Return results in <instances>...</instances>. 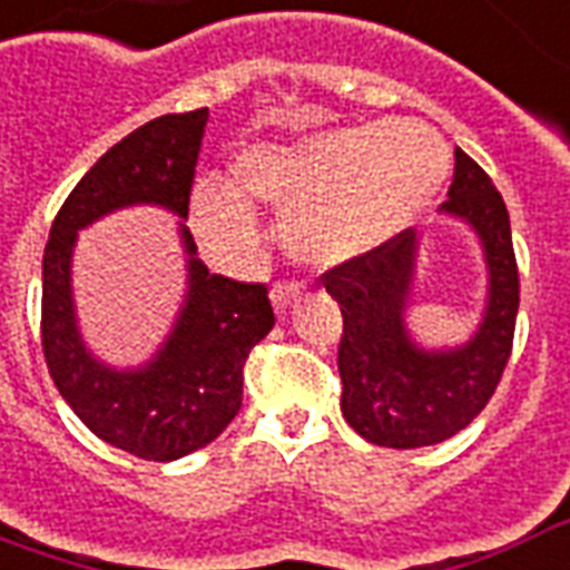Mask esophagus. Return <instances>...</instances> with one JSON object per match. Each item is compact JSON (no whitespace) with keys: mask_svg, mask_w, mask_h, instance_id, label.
Masks as SVG:
<instances>
[{"mask_svg":"<svg viewBox=\"0 0 570 570\" xmlns=\"http://www.w3.org/2000/svg\"><path fill=\"white\" fill-rule=\"evenodd\" d=\"M298 296V284L286 281V284H274L272 289V305L277 314H286V307L293 305V298Z\"/></svg>","mask_w":570,"mask_h":570,"instance_id":"34e87169","label":"esophagus"}]
</instances>
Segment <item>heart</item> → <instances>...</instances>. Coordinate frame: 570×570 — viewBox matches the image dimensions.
Listing matches in <instances>:
<instances>
[{
    "label": "heart",
    "mask_w": 570,
    "mask_h": 570,
    "mask_svg": "<svg viewBox=\"0 0 570 570\" xmlns=\"http://www.w3.org/2000/svg\"><path fill=\"white\" fill-rule=\"evenodd\" d=\"M450 175V147L423 120L341 126L289 141L244 147L232 178L193 184L189 214L217 256L256 242L253 199L284 208V242L314 265L353 263L411 229Z\"/></svg>",
    "instance_id": "b5f03b06"
}]
</instances>
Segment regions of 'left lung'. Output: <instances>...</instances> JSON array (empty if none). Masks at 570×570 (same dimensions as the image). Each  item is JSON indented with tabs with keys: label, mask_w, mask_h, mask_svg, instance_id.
<instances>
[{
	"label": "left lung",
	"mask_w": 570,
	"mask_h": 570,
	"mask_svg": "<svg viewBox=\"0 0 570 570\" xmlns=\"http://www.w3.org/2000/svg\"><path fill=\"white\" fill-rule=\"evenodd\" d=\"M450 199L441 214L474 229L487 263V307L459 347L429 350L404 323L420 235L404 229L381 250L323 274L341 305V411L365 441L392 450L441 444L487 407L513 347L520 274L504 199L483 168L456 147Z\"/></svg>",
	"instance_id": "obj_1"
}]
</instances>
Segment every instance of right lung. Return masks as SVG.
<instances>
[{
  "mask_svg": "<svg viewBox=\"0 0 570 570\" xmlns=\"http://www.w3.org/2000/svg\"><path fill=\"white\" fill-rule=\"evenodd\" d=\"M205 126L208 108L166 114L99 156L62 202L41 263V347L50 377L92 435L147 462L187 456L220 435L242 407L244 362L274 326L265 284L210 274L184 226ZM132 204H156L181 217L188 293L155 360L114 370L80 338L70 253L78 230Z\"/></svg>",
  "mask_w": 570,
  "mask_h": 570,
  "instance_id": "add662e5",
  "label": "right lung"
}]
</instances>
